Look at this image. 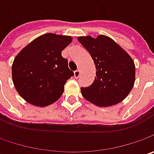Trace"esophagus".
I'll use <instances>...</instances> for the list:
<instances>
[{
	"mask_svg": "<svg viewBox=\"0 0 154 154\" xmlns=\"http://www.w3.org/2000/svg\"><path fill=\"white\" fill-rule=\"evenodd\" d=\"M74 77H75V78H78V77H79V76L80 75V71L79 70V69H77L76 71H74Z\"/></svg>",
	"mask_w": 154,
	"mask_h": 154,
	"instance_id": "obj_1",
	"label": "esophagus"
}]
</instances>
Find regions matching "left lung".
Listing matches in <instances>:
<instances>
[{
	"instance_id": "1",
	"label": "left lung",
	"mask_w": 154,
	"mask_h": 154,
	"mask_svg": "<svg viewBox=\"0 0 154 154\" xmlns=\"http://www.w3.org/2000/svg\"><path fill=\"white\" fill-rule=\"evenodd\" d=\"M78 41L89 52L96 68V77L88 87H81L87 101L99 107L119 103L127 97L135 80L133 59L112 38L99 35L79 37Z\"/></svg>"
}]
</instances>
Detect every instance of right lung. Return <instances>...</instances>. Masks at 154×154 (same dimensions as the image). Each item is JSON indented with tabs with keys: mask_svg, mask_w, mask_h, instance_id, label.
Returning a JSON list of instances; mask_svg holds the SVG:
<instances>
[{
	"mask_svg": "<svg viewBox=\"0 0 154 154\" xmlns=\"http://www.w3.org/2000/svg\"><path fill=\"white\" fill-rule=\"evenodd\" d=\"M72 37L46 33L23 48L12 65L15 89L26 102L45 107L55 103L64 91V85L74 72L62 51Z\"/></svg>",
	"mask_w": 154,
	"mask_h": 154,
	"instance_id": "right-lung-1",
	"label": "right lung"
}]
</instances>
